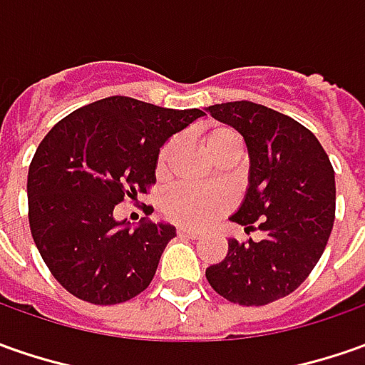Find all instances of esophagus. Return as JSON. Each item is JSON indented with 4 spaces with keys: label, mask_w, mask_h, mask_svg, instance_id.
Returning <instances> with one entry per match:
<instances>
[{
    "label": "esophagus",
    "mask_w": 365,
    "mask_h": 365,
    "mask_svg": "<svg viewBox=\"0 0 365 365\" xmlns=\"http://www.w3.org/2000/svg\"><path fill=\"white\" fill-rule=\"evenodd\" d=\"M178 234H180L182 238H192V240H197V238L202 236L197 230H190V228H178Z\"/></svg>",
    "instance_id": "1"
}]
</instances>
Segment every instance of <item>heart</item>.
<instances>
[{
  "mask_svg": "<svg viewBox=\"0 0 365 365\" xmlns=\"http://www.w3.org/2000/svg\"><path fill=\"white\" fill-rule=\"evenodd\" d=\"M200 141L207 153L216 161L228 155H242V137L232 127L226 125H207L200 135ZM178 151V139H170L161 147L158 155V173H165ZM232 206V195L226 190H197L190 185L173 187L163 200V212L170 220L202 228L207 222L218 218Z\"/></svg>",
  "mask_w": 365,
  "mask_h": 365,
  "instance_id": "b5f03b06",
  "label": "heart"
}]
</instances>
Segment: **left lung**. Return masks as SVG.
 I'll return each instance as SVG.
<instances>
[{
	"mask_svg": "<svg viewBox=\"0 0 365 365\" xmlns=\"http://www.w3.org/2000/svg\"><path fill=\"white\" fill-rule=\"evenodd\" d=\"M207 113L245 137L248 190L230 220L252 238L228 240L226 258L206 269L210 287L230 303L260 307L291 295L315 269L335 220V173L317 137L295 119L250 101Z\"/></svg>",
	"mask_w": 365,
	"mask_h": 365,
	"instance_id": "8db88e82",
	"label": "left lung"
}]
</instances>
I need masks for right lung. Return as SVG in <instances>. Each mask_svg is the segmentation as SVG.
<instances>
[{
  "label": "right lung",
  "mask_w": 365,
  "mask_h": 365,
  "mask_svg": "<svg viewBox=\"0 0 365 365\" xmlns=\"http://www.w3.org/2000/svg\"><path fill=\"white\" fill-rule=\"evenodd\" d=\"M204 117L108 96L70 113L38 145L28 171V216L46 267L68 293L117 305L143 293L175 236L163 222L115 220L125 197L155 183L159 147Z\"/></svg>",
  "instance_id": "add662e5"
}]
</instances>
